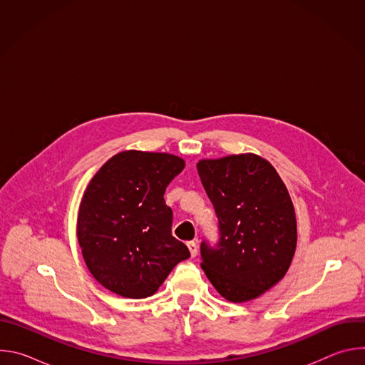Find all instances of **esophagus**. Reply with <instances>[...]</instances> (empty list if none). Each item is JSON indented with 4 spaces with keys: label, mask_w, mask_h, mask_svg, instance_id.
Instances as JSON below:
<instances>
[{
    "label": "esophagus",
    "mask_w": 365,
    "mask_h": 365,
    "mask_svg": "<svg viewBox=\"0 0 365 365\" xmlns=\"http://www.w3.org/2000/svg\"><path fill=\"white\" fill-rule=\"evenodd\" d=\"M187 248H189V251H190V255H192V257H196V254H197V245H196V242H195V241H189V242H187Z\"/></svg>",
    "instance_id": "esophagus-1"
}]
</instances>
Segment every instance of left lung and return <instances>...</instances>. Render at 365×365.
<instances>
[{
    "label": "left lung",
    "mask_w": 365,
    "mask_h": 365,
    "mask_svg": "<svg viewBox=\"0 0 365 365\" xmlns=\"http://www.w3.org/2000/svg\"><path fill=\"white\" fill-rule=\"evenodd\" d=\"M196 168L220 231L217 244L200 242V267L227 300L255 299L283 279L294 255L290 195L276 169L251 153L200 160Z\"/></svg>",
    "instance_id": "obj_1"
}]
</instances>
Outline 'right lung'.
Returning <instances> with one entry per match:
<instances>
[{"label": "right lung", "mask_w": 365, "mask_h": 365, "mask_svg": "<svg viewBox=\"0 0 365 365\" xmlns=\"http://www.w3.org/2000/svg\"><path fill=\"white\" fill-rule=\"evenodd\" d=\"M185 162L168 153L115 154L89 182L78 215V240L91 274L128 299L158 292L173 267L190 257L172 235L168 185Z\"/></svg>", "instance_id": "right-lung-1"}]
</instances>
